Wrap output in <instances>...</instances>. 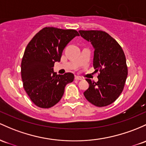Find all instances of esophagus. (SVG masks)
Masks as SVG:
<instances>
[{
    "label": "esophagus",
    "mask_w": 146,
    "mask_h": 146,
    "mask_svg": "<svg viewBox=\"0 0 146 146\" xmlns=\"http://www.w3.org/2000/svg\"><path fill=\"white\" fill-rule=\"evenodd\" d=\"M75 80H82V78L81 77L76 76L75 77Z\"/></svg>",
    "instance_id": "34e87169"
}]
</instances>
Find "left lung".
Segmentation results:
<instances>
[{
  "mask_svg": "<svg viewBox=\"0 0 146 146\" xmlns=\"http://www.w3.org/2000/svg\"><path fill=\"white\" fill-rule=\"evenodd\" d=\"M82 37L94 46V68L99 71L98 81L91 82L84 92L86 99L97 107H105L119 97L127 76L125 55L119 44L102 30H80Z\"/></svg>",
  "mask_w": 146,
  "mask_h": 146,
  "instance_id": "8db88e82",
  "label": "left lung"
}]
</instances>
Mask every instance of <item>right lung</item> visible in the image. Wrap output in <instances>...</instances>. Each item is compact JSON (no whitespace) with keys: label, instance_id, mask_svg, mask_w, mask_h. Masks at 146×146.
Wrapping results in <instances>:
<instances>
[{"label":"right lung","instance_id":"add662e5","mask_svg":"<svg viewBox=\"0 0 146 146\" xmlns=\"http://www.w3.org/2000/svg\"><path fill=\"white\" fill-rule=\"evenodd\" d=\"M79 35L76 30L46 27L27 45L21 73L25 92L37 107L48 109L56 105L64 93L65 86L74 80L73 73L57 75L52 67L60 61L67 44Z\"/></svg>","mask_w":146,"mask_h":146}]
</instances>
